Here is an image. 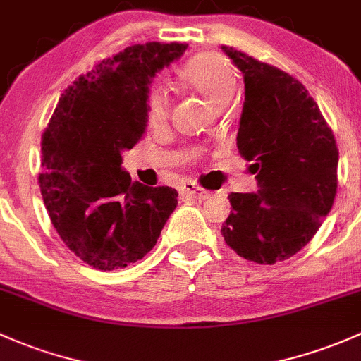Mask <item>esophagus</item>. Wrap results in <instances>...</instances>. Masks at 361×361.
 Wrapping results in <instances>:
<instances>
[{"label":"esophagus","mask_w":361,"mask_h":361,"mask_svg":"<svg viewBox=\"0 0 361 361\" xmlns=\"http://www.w3.org/2000/svg\"><path fill=\"white\" fill-rule=\"evenodd\" d=\"M181 193H183V195L192 197V199H197V200H206V199H209V197H211L209 190L199 187V185L193 183V181H187V183L181 187Z\"/></svg>","instance_id":"34e87169"}]
</instances>
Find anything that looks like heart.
<instances>
[{
    "instance_id": "obj_1",
    "label": "heart",
    "mask_w": 361,
    "mask_h": 361,
    "mask_svg": "<svg viewBox=\"0 0 361 361\" xmlns=\"http://www.w3.org/2000/svg\"><path fill=\"white\" fill-rule=\"evenodd\" d=\"M185 85L199 91L216 105H225L237 90V74L219 53L206 51L192 56L180 71ZM147 109L152 124H161L169 116V97L164 88L152 85L147 91Z\"/></svg>"
}]
</instances>
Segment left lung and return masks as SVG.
I'll return each mask as SVG.
<instances>
[{
  "label": "left lung",
  "instance_id": "left-lung-1",
  "mask_svg": "<svg viewBox=\"0 0 361 361\" xmlns=\"http://www.w3.org/2000/svg\"><path fill=\"white\" fill-rule=\"evenodd\" d=\"M244 74L237 147L256 173L257 193H231L226 245L247 261L275 264L313 238L337 193L336 138L317 102L289 72L223 47Z\"/></svg>",
  "mask_w": 361,
  "mask_h": 361
}]
</instances>
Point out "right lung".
Segmentation results:
<instances>
[{
    "label": "right lung",
    "mask_w": 361,
    "mask_h": 361,
    "mask_svg": "<svg viewBox=\"0 0 361 361\" xmlns=\"http://www.w3.org/2000/svg\"><path fill=\"white\" fill-rule=\"evenodd\" d=\"M187 47L152 41L102 60L63 91L43 133V202L63 244L97 270L142 259L176 207L174 188L131 183L121 152L145 135L150 79Z\"/></svg>",
    "instance_id": "obj_1"
}]
</instances>
